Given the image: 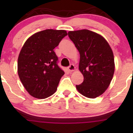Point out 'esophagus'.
Wrapping results in <instances>:
<instances>
[{"mask_svg": "<svg viewBox=\"0 0 133 133\" xmlns=\"http://www.w3.org/2000/svg\"><path fill=\"white\" fill-rule=\"evenodd\" d=\"M68 69H69V71H73L75 70V67L73 64H71L69 67H68Z\"/></svg>", "mask_w": 133, "mask_h": 133, "instance_id": "34e87169", "label": "esophagus"}]
</instances>
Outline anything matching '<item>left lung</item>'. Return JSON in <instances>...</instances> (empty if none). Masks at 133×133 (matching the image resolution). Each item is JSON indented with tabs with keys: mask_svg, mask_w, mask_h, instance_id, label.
I'll use <instances>...</instances> for the list:
<instances>
[{
	"mask_svg": "<svg viewBox=\"0 0 133 133\" xmlns=\"http://www.w3.org/2000/svg\"><path fill=\"white\" fill-rule=\"evenodd\" d=\"M80 53L79 70L84 81L76 88L80 94L95 98L105 91L115 72L114 55L106 40L88 29L68 32Z\"/></svg>",
	"mask_w": 133,
	"mask_h": 133,
	"instance_id": "obj_1",
	"label": "left lung"
}]
</instances>
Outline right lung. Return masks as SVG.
<instances>
[{"instance_id": "right-lung-1", "label": "right lung", "mask_w": 133, "mask_h": 133, "mask_svg": "<svg viewBox=\"0 0 133 133\" xmlns=\"http://www.w3.org/2000/svg\"><path fill=\"white\" fill-rule=\"evenodd\" d=\"M68 35L65 30L45 29L31 36L18 58V74L29 95L46 98L57 91L64 72L58 66L54 49Z\"/></svg>"}]
</instances>
